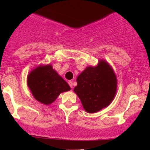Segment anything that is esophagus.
Segmentation results:
<instances>
[{"label":"esophagus","instance_id":"obj_1","mask_svg":"<svg viewBox=\"0 0 150 150\" xmlns=\"http://www.w3.org/2000/svg\"><path fill=\"white\" fill-rule=\"evenodd\" d=\"M68 84H69V86H70V87H71V88H73V82L68 81Z\"/></svg>","mask_w":150,"mask_h":150}]
</instances>
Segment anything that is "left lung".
Here are the masks:
<instances>
[{"label":"left lung","mask_w":150,"mask_h":150,"mask_svg":"<svg viewBox=\"0 0 150 150\" xmlns=\"http://www.w3.org/2000/svg\"><path fill=\"white\" fill-rule=\"evenodd\" d=\"M74 92L80 99L83 107L94 113L108 107L117 90V78L113 69L105 60L96 66H88L76 78Z\"/></svg>","instance_id":"obj_1"}]
</instances>
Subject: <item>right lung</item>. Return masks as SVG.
I'll return each instance as SVG.
<instances>
[{
    "mask_svg": "<svg viewBox=\"0 0 150 150\" xmlns=\"http://www.w3.org/2000/svg\"><path fill=\"white\" fill-rule=\"evenodd\" d=\"M27 84L34 98L45 105H50L61 93L71 90L50 64L33 69L27 76Z\"/></svg>",
    "mask_w": 150,
    "mask_h": 150,
    "instance_id": "right-lung-1",
    "label": "right lung"
}]
</instances>
